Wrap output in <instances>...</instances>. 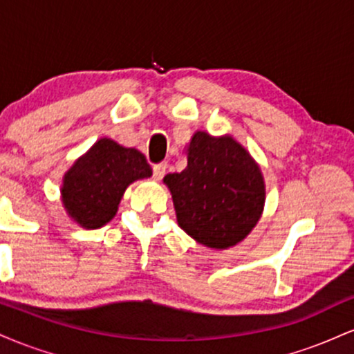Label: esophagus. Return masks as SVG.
<instances>
[{"instance_id":"34e87169","label":"esophagus","mask_w":354,"mask_h":354,"mask_svg":"<svg viewBox=\"0 0 354 354\" xmlns=\"http://www.w3.org/2000/svg\"><path fill=\"white\" fill-rule=\"evenodd\" d=\"M166 168H168V163H160V165H154L153 166V174L156 180H161L165 176Z\"/></svg>"}]
</instances>
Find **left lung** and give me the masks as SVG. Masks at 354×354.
Returning a JSON list of instances; mask_svg holds the SVG:
<instances>
[{
    "instance_id": "8db88e82",
    "label": "left lung",
    "mask_w": 354,
    "mask_h": 354,
    "mask_svg": "<svg viewBox=\"0 0 354 354\" xmlns=\"http://www.w3.org/2000/svg\"><path fill=\"white\" fill-rule=\"evenodd\" d=\"M188 166L169 173L178 225L201 245L226 250L243 241L265 206V180L251 154L231 136L196 131L191 138Z\"/></svg>"
}]
</instances>
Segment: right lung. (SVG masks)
I'll use <instances>...</instances> for the list:
<instances>
[{"label": "right lung", "mask_w": 354, "mask_h": 354, "mask_svg": "<svg viewBox=\"0 0 354 354\" xmlns=\"http://www.w3.org/2000/svg\"><path fill=\"white\" fill-rule=\"evenodd\" d=\"M151 173L143 153L101 138L64 174L63 206L83 228H101L115 218L124 189Z\"/></svg>", "instance_id": "1"}]
</instances>
